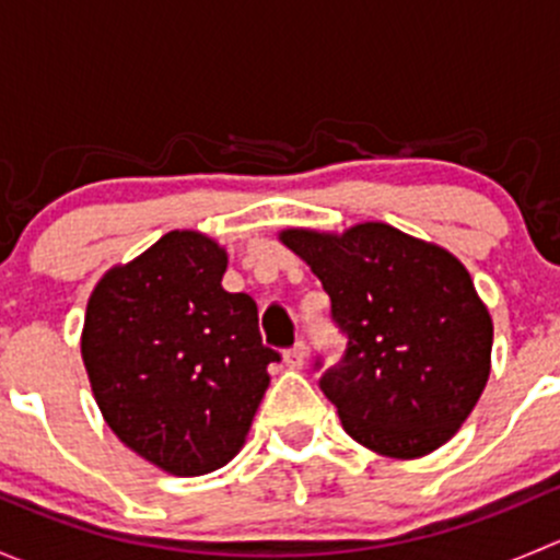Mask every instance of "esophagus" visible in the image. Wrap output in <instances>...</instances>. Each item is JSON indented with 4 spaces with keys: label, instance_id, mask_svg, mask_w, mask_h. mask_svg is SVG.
I'll return each mask as SVG.
<instances>
[{
    "label": "esophagus",
    "instance_id": "1",
    "mask_svg": "<svg viewBox=\"0 0 560 560\" xmlns=\"http://www.w3.org/2000/svg\"><path fill=\"white\" fill-rule=\"evenodd\" d=\"M284 363H287V369H292V371L303 369V365H306V343L298 341L295 347L287 349V352H284Z\"/></svg>",
    "mask_w": 560,
    "mask_h": 560
}]
</instances>
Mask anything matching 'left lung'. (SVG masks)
<instances>
[{"instance_id":"obj_1","label":"left lung","mask_w":560,"mask_h":560,"mask_svg":"<svg viewBox=\"0 0 560 560\" xmlns=\"http://www.w3.org/2000/svg\"><path fill=\"white\" fill-rule=\"evenodd\" d=\"M279 238L322 281L347 336L341 363L319 380L343 431L400 460L450 442L488 385L493 347V319L460 259L385 222Z\"/></svg>"}]
</instances>
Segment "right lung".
Instances as JSON below:
<instances>
[{
	"label": "right lung",
	"instance_id": "obj_1",
	"mask_svg": "<svg viewBox=\"0 0 560 560\" xmlns=\"http://www.w3.org/2000/svg\"><path fill=\"white\" fill-rule=\"evenodd\" d=\"M228 252L173 230L94 287L81 354L94 400L132 453L200 477L244 447L279 352L259 336L257 303L228 292Z\"/></svg>",
	"mask_w": 560,
	"mask_h": 560
}]
</instances>
